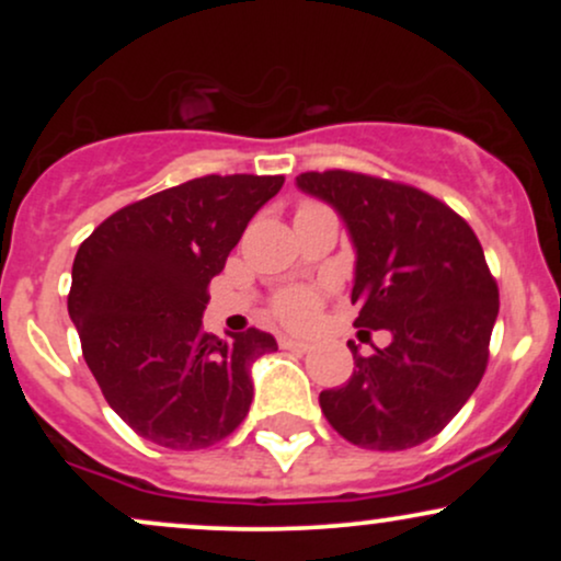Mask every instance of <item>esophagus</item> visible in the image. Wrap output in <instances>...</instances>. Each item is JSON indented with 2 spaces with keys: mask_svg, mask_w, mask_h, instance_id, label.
<instances>
[{
  "mask_svg": "<svg viewBox=\"0 0 561 561\" xmlns=\"http://www.w3.org/2000/svg\"><path fill=\"white\" fill-rule=\"evenodd\" d=\"M279 345L285 347V351H298V353H306L308 347H311V345H308V343H302V340L287 337V334H282V337H279Z\"/></svg>",
  "mask_w": 561,
  "mask_h": 561,
  "instance_id": "obj_1",
  "label": "esophagus"
}]
</instances>
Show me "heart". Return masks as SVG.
<instances>
[{
  "mask_svg": "<svg viewBox=\"0 0 561 561\" xmlns=\"http://www.w3.org/2000/svg\"><path fill=\"white\" fill-rule=\"evenodd\" d=\"M317 295L311 289H287L279 298L274 300V313L289 327H306L313 321V313H317Z\"/></svg>",
  "mask_w": 561,
  "mask_h": 561,
  "instance_id": "b5f03b06",
  "label": "heart"
}]
</instances>
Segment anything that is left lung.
Instances as JSON below:
<instances>
[{
    "mask_svg": "<svg viewBox=\"0 0 561 561\" xmlns=\"http://www.w3.org/2000/svg\"><path fill=\"white\" fill-rule=\"evenodd\" d=\"M298 186L330 203L356 248V327L388 330L343 388L321 390L327 422L353 446L414 448L440 433L480 385L499 317L482 244L446 203L356 171H308Z\"/></svg>",
    "mask_w": 561,
    "mask_h": 561,
    "instance_id": "left-lung-1",
    "label": "left lung"
}]
</instances>
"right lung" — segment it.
I'll list each match as a JSON object with an SVG mask.
<instances>
[{"instance_id":"1","label":"right lung","mask_w":561,"mask_h":561,"mask_svg":"<svg viewBox=\"0 0 561 561\" xmlns=\"http://www.w3.org/2000/svg\"><path fill=\"white\" fill-rule=\"evenodd\" d=\"M285 176H199L115 210L81 242L68 313L83 362L115 414L145 440L208 448L250 411V366L268 332L203 330L208 285Z\"/></svg>"}]
</instances>
